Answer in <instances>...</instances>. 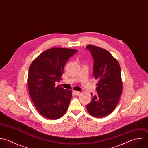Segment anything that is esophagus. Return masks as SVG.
Wrapping results in <instances>:
<instances>
[{"mask_svg":"<svg viewBox=\"0 0 148 148\" xmlns=\"http://www.w3.org/2000/svg\"><path fill=\"white\" fill-rule=\"evenodd\" d=\"M73 93H74L76 95H79V94H80V92H79V91H73Z\"/></svg>","mask_w":148,"mask_h":148,"instance_id":"1","label":"esophagus"}]
</instances>
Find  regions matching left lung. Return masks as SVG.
Segmentation results:
<instances>
[{"mask_svg": "<svg viewBox=\"0 0 148 148\" xmlns=\"http://www.w3.org/2000/svg\"><path fill=\"white\" fill-rule=\"evenodd\" d=\"M94 58V76L98 81L97 94L92 95L87 105L90 115L97 118L106 116L115 108L122 92L121 68L118 61L109 51L93 45H88Z\"/></svg>", "mask_w": 148, "mask_h": 148, "instance_id": "left-lung-1", "label": "left lung"}]
</instances>
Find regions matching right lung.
I'll return each instance as SVG.
<instances>
[{
  "mask_svg": "<svg viewBox=\"0 0 148 148\" xmlns=\"http://www.w3.org/2000/svg\"><path fill=\"white\" fill-rule=\"evenodd\" d=\"M77 50L53 48L41 53L32 62L28 74V88L38 111L45 118L57 119L66 112L72 91L55 83L62 80L64 66Z\"/></svg>",
  "mask_w": 148,
  "mask_h": 148,
  "instance_id": "obj_1",
  "label": "right lung"
}]
</instances>
